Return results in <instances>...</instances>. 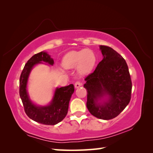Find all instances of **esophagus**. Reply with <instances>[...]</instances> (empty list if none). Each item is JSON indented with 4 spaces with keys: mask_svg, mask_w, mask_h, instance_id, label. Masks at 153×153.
Wrapping results in <instances>:
<instances>
[{
    "mask_svg": "<svg viewBox=\"0 0 153 153\" xmlns=\"http://www.w3.org/2000/svg\"><path fill=\"white\" fill-rule=\"evenodd\" d=\"M74 86H75V88H79L80 86H82V83L79 82V81H77L76 83H75Z\"/></svg>",
    "mask_w": 153,
    "mask_h": 153,
    "instance_id": "obj_1",
    "label": "esophagus"
}]
</instances>
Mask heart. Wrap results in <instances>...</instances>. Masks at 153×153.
<instances>
[{"mask_svg": "<svg viewBox=\"0 0 153 153\" xmlns=\"http://www.w3.org/2000/svg\"><path fill=\"white\" fill-rule=\"evenodd\" d=\"M96 63L94 53L89 49L69 52L64 56L63 66L65 69H72L77 66V72L85 75L91 71Z\"/></svg>", "mask_w": 153, "mask_h": 153, "instance_id": "heart-1", "label": "heart"}]
</instances>
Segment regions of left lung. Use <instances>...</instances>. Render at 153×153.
Returning <instances> with one entry per match:
<instances>
[{"label": "left lung", "instance_id": "left-lung-1", "mask_svg": "<svg viewBox=\"0 0 153 153\" xmlns=\"http://www.w3.org/2000/svg\"><path fill=\"white\" fill-rule=\"evenodd\" d=\"M102 60L86 78V106L90 113L100 120L117 117L129 104L132 84L128 65L112 48L100 45ZM107 97L103 103L99 101Z\"/></svg>", "mask_w": 153, "mask_h": 153}]
</instances>
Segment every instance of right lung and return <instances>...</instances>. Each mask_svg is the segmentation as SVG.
I'll use <instances>...</instances> for the list:
<instances>
[{
  "mask_svg": "<svg viewBox=\"0 0 153 153\" xmlns=\"http://www.w3.org/2000/svg\"><path fill=\"white\" fill-rule=\"evenodd\" d=\"M42 62L53 65V59L46 52L42 51L32 56L25 63L19 78V95L26 115L32 120L44 125L53 126L61 121L67 115L69 102L74 92V86L57 88L51 102L47 106L39 107L31 101L27 92L28 77L33 67Z\"/></svg>",
  "mask_w": 153,
  "mask_h": 153,
  "instance_id": "right-lung-1",
  "label": "right lung"
}]
</instances>
